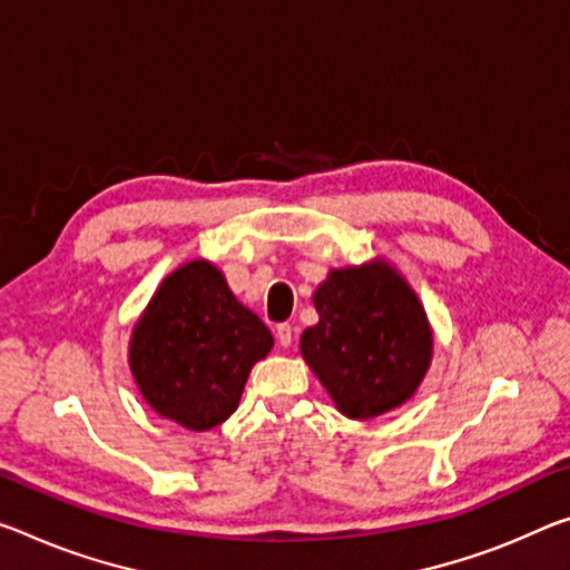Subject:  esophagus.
Wrapping results in <instances>:
<instances>
[{
    "instance_id": "1",
    "label": "esophagus",
    "mask_w": 570,
    "mask_h": 570,
    "mask_svg": "<svg viewBox=\"0 0 570 570\" xmlns=\"http://www.w3.org/2000/svg\"><path fill=\"white\" fill-rule=\"evenodd\" d=\"M276 340L282 347H288L294 342V327L292 324H278L276 327Z\"/></svg>"
}]
</instances>
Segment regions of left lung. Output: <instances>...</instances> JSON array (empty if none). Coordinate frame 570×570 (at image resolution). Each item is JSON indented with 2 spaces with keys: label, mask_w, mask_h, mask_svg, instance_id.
<instances>
[{
  "label": "left lung",
  "mask_w": 570,
  "mask_h": 570,
  "mask_svg": "<svg viewBox=\"0 0 570 570\" xmlns=\"http://www.w3.org/2000/svg\"><path fill=\"white\" fill-rule=\"evenodd\" d=\"M312 299L320 322L299 350L337 411L367 421L409 403L431 367L433 330L401 271L385 258L332 268Z\"/></svg>",
  "instance_id": "8db88e82"
}]
</instances>
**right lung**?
I'll return each instance as SVG.
<instances>
[{"mask_svg":"<svg viewBox=\"0 0 570 570\" xmlns=\"http://www.w3.org/2000/svg\"><path fill=\"white\" fill-rule=\"evenodd\" d=\"M274 337L205 258L177 266L157 286L129 340V367L157 415L189 431L218 426L238 409L250 367Z\"/></svg>","mask_w":570,"mask_h":570,"instance_id":"add662e5","label":"right lung"}]
</instances>
